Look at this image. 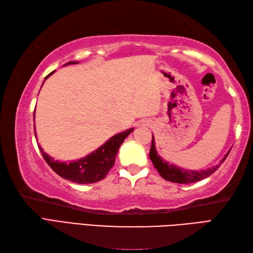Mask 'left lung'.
Wrapping results in <instances>:
<instances>
[{"label":"left lung","instance_id":"obj_1","mask_svg":"<svg viewBox=\"0 0 253 253\" xmlns=\"http://www.w3.org/2000/svg\"><path fill=\"white\" fill-rule=\"evenodd\" d=\"M229 151L225 155V157H224V158L220 161V164H218L217 166L213 167V168H209V169L203 170V171H190V170L183 169V168L176 167L174 165H170L169 162H167L162 159L161 157L158 155V153H157L156 146H155V138L153 136V141H151V147H150V151H149V158L151 161H153L154 167L156 168L157 171L159 172L161 177H164L165 179H167V181L173 182V183L188 184V183L198 182V181H200V179H204L208 176H210L213 172H215L218 169V167L223 164V161L226 159V157L228 156Z\"/></svg>","mask_w":253,"mask_h":253}]
</instances>
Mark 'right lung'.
<instances>
[{
  "label": "right lung",
  "instance_id": "add662e5",
  "mask_svg": "<svg viewBox=\"0 0 253 253\" xmlns=\"http://www.w3.org/2000/svg\"><path fill=\"white\" fill-rule=\"evenodd\" d=\"M69 64L78 63L77 61H70V63L66 65ZM53 72L54 71L46 76L45 79H47ZM33 120H35V115H33ZM132 131L133 128H128V130L125 132L116 134V135L110 137L103 146H100L99 148L93 151V153L84 157V158L68 162V164L53 159L52 157L44 153L41 146H39V149H40L43 158L45 159L47 165L59 176L78 184H92L106 177L109 170L115 165L116 156L118 154V150H119V147ZM35 135L37 138L36 130Z\"/></svg>",
  "mask_w": 253,
  "mask_h": 253
}]
</instances>
